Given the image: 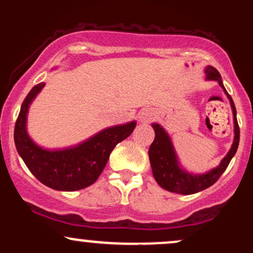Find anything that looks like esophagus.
Returning <instances> with one entry per match:
<instances>
[{
	"mask_svg": "<svg viewBox=\"0 0 253 253\" xmlns=\"http://www.w3.org/2000/svg\"><path fill=\"white\" fill-rule=\"evenodd\" d=\"M155 112H153V109L151 108H143L140 110V112L138 113V119L139 121H141V123H150V121L153 120V118H155Z\"/></svg>",
	"mask_w": 253,
	"mask_h": 253,
	"instance_id": "esophagus-1",
	"label": "esophagus"
}]
</instances>
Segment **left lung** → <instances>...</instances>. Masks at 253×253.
I'll use <instances>...</instances> for the list:
<instances>
[{
	"instance_id": "8db88e82",
	"label": "left lung",
	"mask_w": 253,
	"mask_h": 253,
	"mask_svg": "<svg viewBox=\"0 0 253 253\" xmlns=\"http://www.w3.org/2000/svg\"><path fill=\"white\" fill-rule=\"evenodd\" d=\"M206 81H215L221 86V89L227 96L233 114V143L229 151L220 162L217 167L206 171L203 173H195L188 171L179 162L178 156L172 144V139L169 133L164 129V127L158 123L152 124V128L155 130V140L151 144L149 150V158L152 173L155 179L162 188L171 193L182 194V195H191L199 191L207 189L213 185L223 171L228 167L229 162L236 155L239 145V126L237 121V110L234 107L233 100L229 96L223 86L221 76L219 71L213 66L208 65L205 69Z\"/></svg>"
}]
</instances>
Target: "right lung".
<instances>
[{
    "mask_svg": "<svg viewBox=\"0 0 253 253\" xmlns=\"http://www.w3.org/2000/svg\"><path fill=\"white\" fill-rule=\"evenodd\" d=\"M43 86V82L33 86L22 102L14 129L17 153L28 170L48 188L75 191L89 187L103 171L113 149L130 135L136 121L109 126L72 146L46 149L38 145L27 130L28 110Z\"/></svg>",
    "mask_w": 253,
    "mask_h": 253,
    "instance_id": "add662e5",
    "label": "right lung"
}]
</instances>
